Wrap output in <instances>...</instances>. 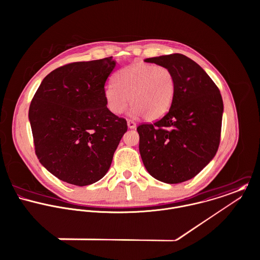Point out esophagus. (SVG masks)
<instances>
[{
	"instance_id": "34e87169",
	"label": "esophagus",
	"mask_w": 260,
	"mask_h": 260,
	"mask_svg": "<svg viewBox=\"0 0 260 260\" xmlns=\"http://www.w3.org/2000/svg\"><path fill=\"white\" fill-rule=\"evenodd\" d=\"M127 126L129 128H135L137 126V123L134 121V120H131V119H127Z\"/></svg>"
}]
</instances>
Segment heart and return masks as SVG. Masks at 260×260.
Masks as SVG:
<instances>
[{
	"instance_id": "1",
	"label": "heart",
	"mask_w": 260,
	"mask_h": 260,
	"mask_svg": "<svg viewBox=\"0 0 260 260\" xmlns=\"http://www.w3.org/2000/svg\"><path fill=\"white\" fill-rule=\"evenodd\" d=\"M115 83L104 87L108 109L114 114L122 113L133 104V116L145 115L148 120L162 117L171 108L176 93L174 73L166 66L144 62L133 63L116 72Z\"/></svg>"
}]
</instances>
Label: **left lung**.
<instances>
[{
    "instance_id": "left-lung-1",
    "label": "left lung",
    "mask_w": 260,
    "mask_h": 260,
    "mask_svg": "<svg viewBox=\"0 0 260 260\" xmlns=\"http://www.w3.org/2000/svg\"><path fill=\"white\" fill-rule=\"evenodd\" d=\"M145 61L166 66L174 73L176 93L161 118L137 127L140 154L152 177L167 184L182 183L199 174L217 153L222 96L204 69L183 54Z\"/></svg>"
}]
</instances>
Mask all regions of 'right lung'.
I'll return each instance as SVG.
<instances>
[{
	"instance_id": "obj_1",
	"label": "right lung",
	"mask_w": 260,
	"mask_h": 260,
	"mask_svg": "<svg viewBox=\"0 0 260 260\" xmlns=\"http://www.w3.org/2000/svg\"><path fill=\"white\" fill-rule=\"evenodd\" d=\"M112 57L74 62L50 72L29 108L35 153L59 180L87 186L107 173L127 131L126 120L106 106L104 87Z\"/></svg>"
}]
</instances>
